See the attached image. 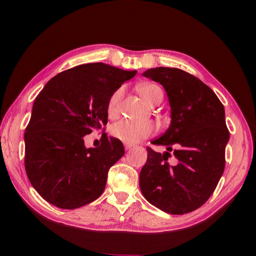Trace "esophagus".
<instances>
[{
	"mask_svg": "<svg viewBox=\"0 0 256 256\" xmlns=\"http://www.w3.org/2000/svg\"><path fill=\"white\" fill-rule=\"evenodd\" d=\"M124 148H125V150H128L134 148V145L133 144H128V143H124Z\"/></svg>",
	"mask_w": 256,
	"mask_h": 256,
	"instance_id": "34e87169",
	"label": "esophagus"
}]
</instances>
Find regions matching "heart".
<instances>
[{"instance_id": "heart-1", "label": "heart", "mask_w": 256, "mask_h": 256, "mask_svg": "<svg viewBox=\"0 0 256 256\" xmlns=\"http://www.w3.org/2000/svg\"><path fill=\"white\" fill-rule=\"evenodd\" d=\"M140 94L150 104L162 98V91L157 84H145L140 86ZM124 94V88H118L108 98L106 112L110 118H116L120 113V106ZM155 132V125L150 121H134V120H122V121L113 124L111 134L114 138L122 140L124 143L135 144L140 140L148 138Z\"/></svg>"}]
</instances>
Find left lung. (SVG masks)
I'll use <instances>...</instances> for the list:
<instances>
[{"label": "left lung", "mask_w": 256, "mask_h": 256, "mask_svg": "<svg viewBox=\"0 0 256 256\" xmlns=\"http://www.w3.org/2000/svg\"><path fill=\"white\" fill-rule=\"evenodd\" d=\"M143 76L164 86L172 120L166 132L152 142L166 146V152L148 148L140 192L167 214H188L209 199L224 174L230 138L224 108L208 86L182 69L150 68Z\"/></svg>", "instance_id": "obj_1"}]
</instances>
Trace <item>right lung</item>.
<instances>
[{"instance_id": "1", "label": "right lung", "mask_w": 256, "mask_h": 256, "mask_svg": "<svg viewBox=\"0 0 256 256\" xmlns=\"http://www.w3.org/2000/svg\"><path fill=\"white\" fill-rule=\"evenodd\" d=\"M136 70L84 64L52 78L32 104L24 134L25 170L32 186L60 209H77L101 196L108 172L124 155L118 138L99 148L84 138L108 123V98Z\"/></svg>"}]
</instances>
